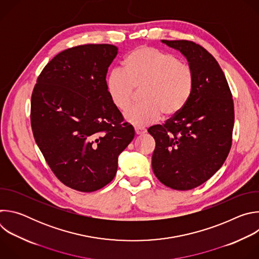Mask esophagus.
<instances>
[{"instance_id":"34e87169","label":"esophagus","mask_w":259,"mask_h":259,"mask_svg":"<svg viewBox=\"0 0 259 259\" xmlns=\"http://www.w3.org/2000/svg\"><path fill=\"white\" fill-rule=\"evenodd\" d=\"M146 132V130L145 129H143V128H135V134L136 135H142V134H144Z\"/></svg>"}]
</instances>
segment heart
<instances>
[{
    "instance_id": "1",
    "label": "heart",
    "mask_w": 259,
    "mask_h": 259,
    "mask_svg": "<svg viewBox=\"0 0 259 259\" xmlns=\"http://www.w3.org/2000/svg\"><path fill=\"white\" fill-rule=\"evenodd\" d=\"M110 101L121 112L127 110L134 99V90H141V104L125 114V120L138 128L161 119L172 118L188 104L194 89L191 67L167 52L140 46L123 60V70H110L105 79Z\"/></svg>"
}]
</instances>
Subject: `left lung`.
Returning <instances> with one entry per match:
<instances>
[{"label":"left lung","instance_id":"8db88e82","mask_svg":"<svg viewBox=\"0 0 259 259\" xmlns=\"http://www.w3.org/2000/svg\"><path fill=\"white\" fill-rule=\"evenodd\" d=\"M161 42L187 58L194 89L179 114L147 130L156 141L152 167L166 187L189 191L224 165L232 146L234 101L223 69L206 49L186 40Z\"/></svg>","mask_w":259,"mask_h":259}]
</instances>
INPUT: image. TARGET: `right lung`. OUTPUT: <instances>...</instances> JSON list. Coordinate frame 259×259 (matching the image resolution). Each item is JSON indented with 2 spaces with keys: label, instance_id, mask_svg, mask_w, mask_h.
<instances>
[{
  "label": "right lung",
  "instance_id": "add662e5",
  "mask_svg": "<svg viewBox=\"0 0 259 259\" xmlns=\"http://www.w3.org/2000/svg\"><path fill=\"white\" fill-rule=\"evenodd\" d=\"M118 54L109 44L58 53L42 70L31 95L30 123L47 164L66 187L90 193L112 181L118 159L134 138L132 125L105 88Z\"/></svg>",
  "mask_w": 259,
  "mask_h": 259
}]
</instances>
